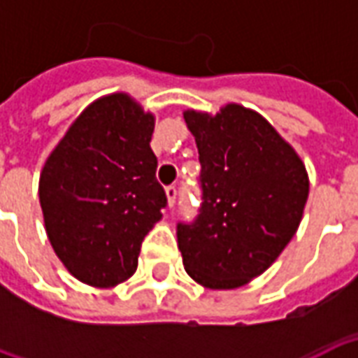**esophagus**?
I'll use <instances>...</instances> for the list:
<instances>
[{
    "instance_id": "esophagus-1",
    "label": "esophagus",
    "mask_w": 358,
    "mask_h": 358,
    "mask_svg": "<svg viewBox=\"0 0 358 358\" xmlns=\"http://www.w3.org/2000/svg\"><path fill=\"white\" fill-rule=\"evenodd\" d=\"M164 194H166L169 207H174V203H176V195H178V192H176V186H169L166 189H164Z\"/></svg>"
}]
</instances>
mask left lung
Wrapping results in <instances>:
<instances>
[{
    "label": "left lung",
    "instance_id": "1",
    "mask_svg": "<svg viewBox=\"0 0 358 358\" xmlns=\"http://www.w3.org/2000/svg\"><path fill=\"white\" fill-rule=\"evenodd\" d=\"M201 163L203 205L178 224L192 280L236 289L263 274L297 232L308 197L299 153L257 110L226 103L218 113L184 110Z\"/></svg>",
    "mask_w": 358,
    "mask_h": 358
}]
</instances>
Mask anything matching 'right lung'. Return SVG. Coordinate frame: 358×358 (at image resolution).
<instances>
[{"instance_id":"obj_1","label":"right lung","mask_w":358,"mask_h":358,"mask_svg":"<svg viewBox=\"0 0 358 358\" xmlns=\"http://www.w3.org/2000/svg\"><path fill=\"white\" fill-rule=\"evenodd\" d=\"M155 115L124 92L82 110L43 163L38 195L59 261L82 284L115 287L134 276L143 238L166 195L149 145Z\"/></svg>"}]
</instances>
